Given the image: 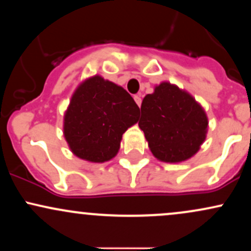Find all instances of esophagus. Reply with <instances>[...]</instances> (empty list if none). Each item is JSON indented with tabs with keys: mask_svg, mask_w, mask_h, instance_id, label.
I'll return each instance as SVG.
<instances>
[{
	"mask_svg": "<svg viewBox=\"0 0 251 251\" xmlns=\"http://www.w3.org/2000/svg\"><path fill=\"white\" fill-rule=\"evenodd\" d=\"M134 101L137 102V105L140 107V105H142V96H140V94H137V96H134Z\"/></svg>",
	"mask_w": 251,
	"mask_h": 251,
	"instance_id": "obj_1",
	"label": "esophagus"
}]
</instances>
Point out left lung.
I'll use <instances>...</instances> for the list:
<instances>
[{
	"instance_id": "left-lung-1",
	"label": "left lung",
	"mask_w": 251,
	"mask_h": 251,
	"mask_svg": "<svg viewBox=\"0 0 251 251\" xmlns=\"http://www.w3.org/2000/svg\"><path fill=\"white\" fill-rule=\"evenodd\" d=\"M139 127L151 152L166 163L189 159L205 140L208 118L186 92L163 82L142 102Z\"/></svg>"
}]
</instances>
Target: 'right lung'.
<instances>
[{"mask_svg": "<svg viewBox=\"0 0 251 251\" xmlns=\"http://www.w3.org/2000/svg\"><path fill=\"white\" fill-rule=\"evenodd\" d=\"M139 119L127 92L96 75L77 87L65 114L63 133L74 154L103 163L118 153L124 132Z\"/></svg>", "mask_w": 251, "mask_h": 251, "instance_id": "add662e5", "label": "right lung"}]
</instances>
